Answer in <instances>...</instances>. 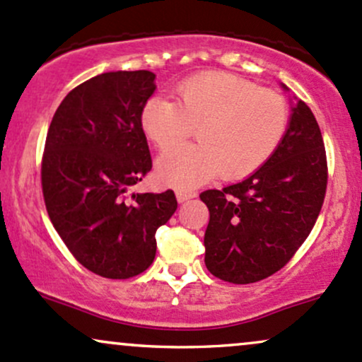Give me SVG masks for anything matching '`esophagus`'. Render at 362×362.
Masks as SVG:
<instances>
[{"label":"esophagus","mask_w":362,"mask_h":362,"mask_svg":"<svg viewBox=\"0 0 362 362\" xmlns=\"http://www.w3.org/2000/svg\"><path fill=\"white\" fill-rule=\"evenodd\" d=\"M194 197H197V193L192 192V189H177L176 192V198L180 203L192 200V198H194Z\"/></svg>","instance_id":"1"}]
</instances>
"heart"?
Masks as SVG:
<instances>
[{
  "label": "heart",
  "mask_w": 362,
  "mask_h": 362,
  "mask_svg": "<svg viewBox=\"0 0 362 362\" xmlns=\"http://www.w3.org/2000/svg\"><path fill=\"white\" fill-rule=\"evenodd\" d=\"M140 124L160 150L179 144L197 127L200 142L172 148L157 160L160 181L188 188L217 173L241 180L262 168L286 136L289 104L279 92L233 73L206 71L182 80L176 100H147Z\"/></svg>",
  "instance_id": "b5f03b06"
}]
</instances>
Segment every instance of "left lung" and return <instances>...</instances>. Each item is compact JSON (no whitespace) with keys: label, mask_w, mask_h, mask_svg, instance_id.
<instances>
[{"label":"left lung","mask_w":362,"mask_h":362,"mask_svg":"<svg viewBox=\"0 0 362 362\" xmlns=\"http://www.w3.org/2000/svg\"><path fill=\"white\" fill-rule=\"evenodd\" d=\"M327 180L322 132L311 109L298 100L282 144L262 168L241 182L200 194L210 212L203 239L210 274L253 284L282 269L310 235Z\"/></svg>","instance_id":"left-lung-1"}]
</instances>
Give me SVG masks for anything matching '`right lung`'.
Returning <instances> with one entry per match:
<instances>
[{"instance_id":"1","label":"right lung","mask_w":362,"mask_h":362,"mask_svg":"<svg viewBox=\"0 0 362 362\" xmlns=\"http://www.w3.org/2000/svg\"><path fill=\"white\" fill-rule=\"evenodd\" d=\"M147 70L109 71L63 99L47 129L42 194L71 255L93 274L129 279L156 258V233L176 212L173 189L129 193L152 169L140 112L156 90Z\"/></svg>"}]
</instances>
